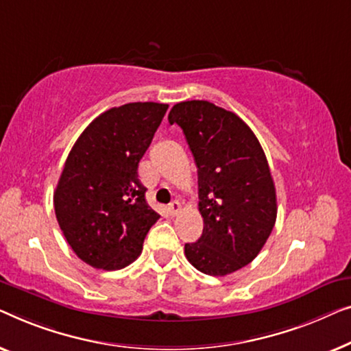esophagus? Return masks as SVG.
<instances>
[{
    "label": "esophagus",
    "mask_w": 351,
    "mask_h": 351,
    "mask_svg": "<svg viewBox=\"0 0 351 351\" xmlns=\"http://www.w3.org/2000/svg\"><path fill=\"white\" fill-rule=\"evenodd\" d=\"M180 210H181V204H180V202H178V200H173V202H171V204L169 205V211H170L171 216H175V215L180 213Z\"/></svg>",
    "instance_id": "34e87169"
}]
</instances>
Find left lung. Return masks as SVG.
<instances>
[{"mask_svg":"<svg viewBox=\"0 0 351 351\" xmlns=\"http://www.w3.org/2000/svg\"><path fill=\"white\" fill-rule=\"evenodd\" d=\"M169 122L182 128L199 173L204 232L184 254L202 274L229 275L259 254L275 226V184L263 146L235 112L205 100L176 103Z\"/></svg>","mask_w":351,"mask_h":351,"instance_id":"left-lung-1","label":"left lung"}]
</instances>
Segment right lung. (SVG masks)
Wrapping results in <instances>:
<instances>
[{
    "instance_id": "obj_1",
    "label": "right lung",
    "mask_w": 351,
    "mask_h": 351,
    "mask_svg": "<svg viewBox=\"0 0 351 351\" xmlns=\"http://www.w3.org/2000/svg\"><path fill=\"white\" fill-rule=\"evenodd\" d=\"M169 105L127 103L93 119L71 147L53 192V208L79 259L119 270L141 254L160 218L146 202L138 164Z\"/></svg>"
}]
</instances>
